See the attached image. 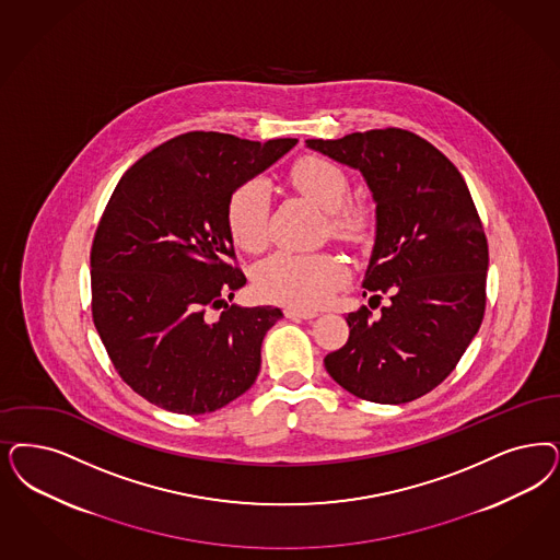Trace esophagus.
I'll use <instances>...</instances> for the list:
<instances>
[{
	"label": "esophagus",
	"mask_w": 560,
	"mask_h": 560,
	"mask_svg": "<svg viewBox=\"0 0 560 560\" xmlns=\"http://www.w3.org/2000/svg\"><path fill=\"white\" fill-rule=\"evenodd\" d=\"M285 316L291 320H312L318 316L316 310H304V308H288L285 310Z\"/></svg>",
	"instance_id": "obj_1"
}]
</instances>
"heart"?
Masks as SVG:
<instances>
[{
    "label": "heart",
    "instance_id": "heart-1",
    "mask_svg": "<svg viewBox=\"0 0 560 560\" xmlns=\"http://www.w3.org/2000/svg\"><path fill=\"white\" fill-rule=\"evenodd\" d=\"M298 192L328 212V232L353 246L366 244L374 232V217L362 205H346L349 177L337 163L306 156L291 170ZM233 242L244 250H260L269 233V188L252 179L233 190L225 207ZM348 281L346 262L330 252H272L254 269V285L270 302L314 308Z\"/></svg>",
    "mask_w": 560,
    "mask_h": 560
}]
</instances>
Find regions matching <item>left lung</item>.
<instances>
[{"label": "left lung", "instance_id": "8db88e82", "mask_svg": "<svg viewBox=\"0 0 560 560\" xmlns=\"http://www.w3.org/2000/svg\"><path fill=\"white\" fill-rule=\"evenodd\" d=\"M306 147L366 179L376 235L362 288L390 295L378 320L366 306L349 312L348 343L325 368L360 399L409 404L443 383L482 325V221L457 167L420 136L386 128Z\"/></svg>", "mask_w": 560, "mask_h": 560}]
</instances>
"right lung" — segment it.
<instances>
[{
    "label": "right lung",
    "instance_id": "1",
    "mask_svg": "<svg viewBox=\"0 0 560 560\" xmlns=\"http://www.w3.org/2000/svg\"><path fill=\"white\" fill-rule=\"evenodd\" d=\"M295 142L188 132L121 175L91 250L93 320L124 383L154 406L200 416L254 385L283 312L230 304L246 277L230 262L225 207Z\"/></svg>",
    "mask_w": 560,
    "mask_h": 560
}]
</instances>
